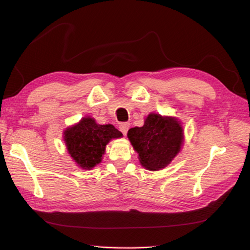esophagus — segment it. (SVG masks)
<instances>
[{"mask_svg":"<svg viewBox=\"0 0 250 250\" xmlns=\"http://www.w3.org/2000/svg\"><path fill=\"white\" fill-rule=\"evenodd\" d=\"M129 127H130V124L128 123V122L121 123V124H120V126H119L121 132H122L124 135H126V134H127V131H128V129H129Z\"/></svg>","mask_w":250,"mask_h":250,"instance_id":"1","label":"esophagus"}]
</instances>
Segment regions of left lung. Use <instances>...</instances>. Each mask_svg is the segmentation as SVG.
<instances>
[{"label":"left lung","instance_id":"left-lung-1","mask_svg":"<svg viewBox=\"0 0 250 250\" xmlns=\"http://www.w3.org/2000/svg\"><path fill=\"white\" fill-rule=\"evenodd\" d=\"M127 137L139 153L143 167L158 171L167 167L178 154L184 142V129L177 119L151 112L142 127L128 130Z\"/></svg>","mask_w":250,"mask_h":250}]
</instances>
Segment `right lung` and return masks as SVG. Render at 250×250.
Listing matches in <instances>:
<instances>
[{
	"label": "right lung",
	"mask_w": 250,
	"mask_h": 250,
	"mask_svg": "<svg viewBox=\"0 0 250 250\" xmlns=\"http://www.w3.org/2000/svg\"><path fill=\"white\" fill-rule=\"evenodd\" d=\"M123 134L111 124H97L93 118H83L80 122L64 130L67 152L82 169L90 170L100 164L105 147L111 139Z\"/></svg>",
	"instance_id": "obj_1"
}]
</instances>
